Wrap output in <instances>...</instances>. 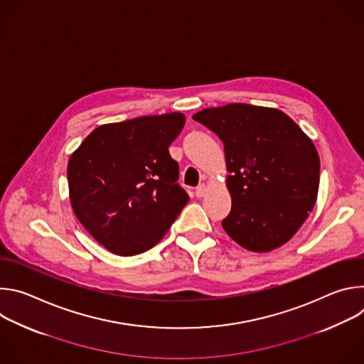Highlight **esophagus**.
<instances>
[{"label":"esophagus","mask_w":364,"mask_h":364,"mask_svg":"<svg viewBox=\"0 0 364 364\" xmlns=\"http://www.w3.org/2000/svg\"><path fill=\"white\" fill-rule=\"evenodd\" d=\"M205 191H207V186L204 183H201L196 187V196L197 197H203L205 194Z\"/></svg>","instance_id":"esophagus-1"}]
</instances>
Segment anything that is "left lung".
Here are the masks:
<instances>
[{
	"label": "left lung",
	"mask_w": 364,
	"mask_h": 364,
	"mask_svg": "<svg viewBox=\"0 0 364 364\" xmlns=\"http://www.w3.org/2000/svg\"><path fill=\"white\" fill-rule=\"evenodd\" d=\"M225 144L232 210L225 232L250 252L287 243L318 194L320 157L311 138L282 111L247 103L193 115Z\"/></svg>",
	"instance_id": "1"
}]
</instances>
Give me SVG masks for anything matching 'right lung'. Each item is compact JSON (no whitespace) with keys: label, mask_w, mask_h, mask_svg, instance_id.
Returning <instances> with one entry per match:
<instances>
[{"label":"right lung","mask_w":364,"mask_h":364,"mask_svg":"<svg viewBox=\"0 0 364 364\" xmlns=\"http://www.w3.org/2000/svg\"><path fill=\"white\" fill-rule=\"evenodd\" d=\"M180 112L100 125L70 155L69 197L90 236L118 256L157 245L188 203L168 152Z\"/></svg>","instance_id":"add662e5"}]
</instances>
